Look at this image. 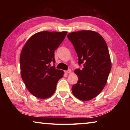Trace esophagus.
<instances>
[{
  "mask_svg": "<svg viewBox=\"0 0 130 130\" xmlns=\"http://www.w3.org/2000/svg\"><path fill=\"white\" fill-rule=\"evenodd\" d=\"M71 72H72L71 70H70V69H68V70H67V71L65 72V73L66 74H69V73H71Z\"/></svg>",
  "mask_w": 130,
  "mask_h": 130,
  "instance_id": "34e87169",
  "label": "esophagus"
}]
</instances>
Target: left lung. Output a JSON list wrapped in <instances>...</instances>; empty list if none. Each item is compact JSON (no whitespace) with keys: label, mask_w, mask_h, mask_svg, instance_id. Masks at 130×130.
I'll return each instance as SVG.
<instances>
[{"label":"left lung","mask_w":130,"mask_h":130,"mask_svg":"<svg viewBox=\"0 0 130 130\" xmlns=\"http://www.w3.org/2000/svg\"><path fill=\"white\" fill-rule=\"evenodd\" d=\"M68 38L73 44L82 69L74 70L78 76L72 93L78 99L88 101L99 94L106 84L111 69L108 48L104 38L97 32L81 30L70 32Z\"/></svg>","instance_id":"8db88e82"}]
</instances>
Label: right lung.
<instances>
[{
    "instance_id": "obj_1",
    "label": "right lung",
    "mask_w": 130,
    "mask_h": 130,
    "mask_svg": "<svg viewBox=\"0 0 130 130\" xmlns=\"http://www.w3.org/2000/svg\"><path fill=\"white\" fill-rule=\"evenodd\" d=\"M67 31H41L26 42L20 56L21 73L28 91L44 99L53 94L63 72L55 68L54 51L65 39ZM53 62L51 67L50 64Z\"/></svg>"
}]
</instances>
